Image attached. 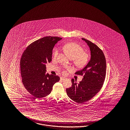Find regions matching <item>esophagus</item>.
<instances>
[{"mask_svg": "<svg viewBox=\"0 0 130 130\" xmlns=\"http://www.w3.org/2000/svg\"><path fill=\"white\" fill-rule=\"evenodd\" d=\"M66 79V78H65V77H61L60 78V80H64V79Z\"/></svg>", "mask_w": 130, "mask_h": 130, "instance_id": "esophagus-1", "label": "esophagus"}]
</instances>
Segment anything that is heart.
Here are the masks:
<instances>
[{"instance_id":"1","label":"heart","mask_w":130,"mask_h":130,"mask_svg":"<svg viewBox=\"0 0 130 130\" xmlns=\"http://www.w3.org/2000/svg\"><path fill=\"white\" fill-rule=\"evenodd\" d=\"M64 51L72 59H74L75 64L79 67H84L86 65L89 60V55L88 53L84 51L82 47L78 44L71 42L67 44L63 47ZM59 53L58 48H55L53 52V55L55 57H57ZM68 70H71V68H67ZM63 74H66V71H63Z\"/></svg>"}]
</instances>
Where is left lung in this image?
Here are the masks:
<instances>
[{
	"label": "left lung",
	"mask_w": 130,
	"mask_h": 130,
	"mask_svg": "<svg viewBox=\"0 0 130 130\" xmlns=\"http://www.w3.org/2000/svg\"><path fill=\"white\" fill-rule=\"evenodd\" d=\"M82 39L90 48L91 60L83 70L75 73V74L83 76V80L77 83L72 79V86L66 89L69 98L79 103L90 100L101 90L106 71V59L102 50L90 41L84 38Z\"/></svg>",
	"instance_id": "obj_1"
}]
</instances>
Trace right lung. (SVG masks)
Returning a JSON list of instances; mask_svg holds the SVG:
<instances>
[{
  "label": "right lung",
  "instance_id": "add662e5",
  "mask_svg": "<svg viewBox=\"0 0 130 130\" xmlns=\"http://www.w3.org/2000/svg\"><path fill=\"white\" fill-rule=\"evenodd\" d=\"M62 38L47 36L30 44L22 55L20 72L24 86L36 98H41L51 92L55 83L59 80L56 75L46 73L45 64L52 60V50Z\"/></svg>",
  "mask_w": 130,
  "mask_h": 130
}]
</instances>
